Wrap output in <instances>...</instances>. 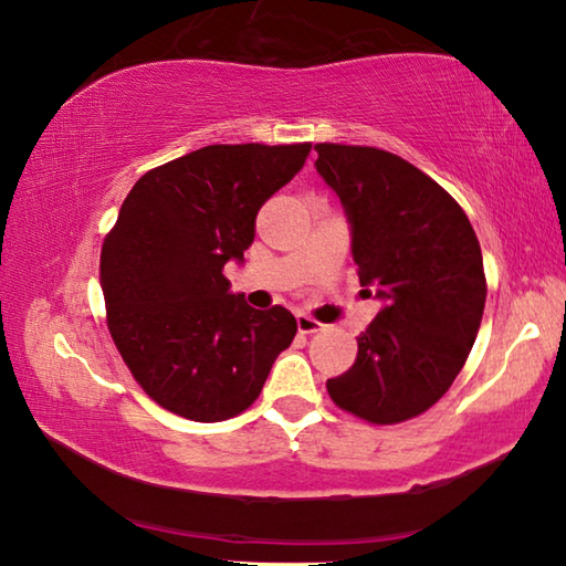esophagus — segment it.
Here are the masks:
<instances>
[{
  "mask_svg": "<svg viewBox=\"0 0 566 566\" xmlns=\"http://www.w3.org/2000/svg\"><path fill=\"white\" fill-rule=\"evenodd\" d=\"M296 329H300L302 334H314V332H322L324 324L312 319L310 314H296Z\"/></svg>",
  "mask_w": 566,
  "mask_h": 566,
  "instance_id": "1",
  "label": "esophagus"
}]
</instances>
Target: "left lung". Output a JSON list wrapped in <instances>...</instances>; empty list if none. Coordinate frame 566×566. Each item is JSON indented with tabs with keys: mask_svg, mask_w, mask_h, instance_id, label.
Segmentation results:
<instances>
[{
	"mask_svg": "<svg viewBox=\"0 0 566 566\" xmlns=\"http://www.w3.org/2000/svg\"><path fill=\"white\" fill-rule=\"evenodd\" d=\"M314 149L347 214L359 282L381 302L327 391L371 424H397L442 399L472 352L486 302L482 249L462 207L409 161L375 147Z\"/></svg>",
	"mask_w": 566,
	"mask_h": 566,
	"instance_id": "8db88e82",
	"label": "left lung"
}]
</instances>
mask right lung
Masks as SVG:
<instances>
[{"label":"right lung","mask_w":566,"mask_h":566,"mask_svg":"<svg viewBox=\"0 0 566 566\" xmlns=\"http://www.w3.org/2000/svg\"><path fill=\"white\" fill-rule=\"evenodd\" d=\"M312 145H212L147 171L102 244L107 324L159 407L222 421L260 397L296 319L254 310L222 274L244 262L254 219L304 167Z\"/></svg>","instance_id":"add662e5"}]
</instances>
